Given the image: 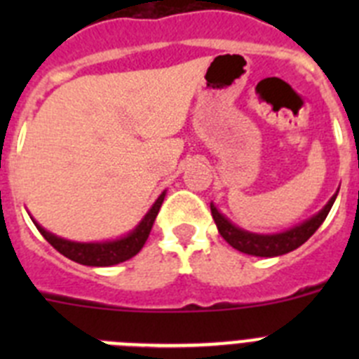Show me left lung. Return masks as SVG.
<instances>
[{
    "mask_svg": "<svg viewBox=\"0 0 359 359\" xmlns=\"http://www.w3.org/2000/svg\"><path fill=\"white\" fill-rule=\"evenodd\" d=\"M336 196H338V192L329 199L327 205H325L318 214H315L313 217L304 221V223L297 224V226L290 228V230L278 231V233H253V231L243 230V228L236 226V224L231 223L230 219L224 217V215L217 210V207H215L214 203H210V210L219 233H221V237L230 244L231 248L255 257H278L284 255V253L293 252L298 246H302V244L318 230L320 224L325 221L329 210H331V207L334 205Z\"/></svg>",
    "mask_w": 359,
    "mask_h": 359,
    "instance_id": "1",
    "label": "left lung"
}]
</instances>
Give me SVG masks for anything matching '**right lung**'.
Returning <instances> with one entry per match:
<instances>
[{
    "mask_svg": "<svg viewBox=\"0 0 359 359\" xmlns=\"http://www.w3.org/2000/svg\"><path fill=\"white\" fill-rule=\"evenodd\" d=\"M165 194H167V192L163 190V192L158 196L156 201L152 203V207L149 208V212L144 215V219H142L140 223L136 224L135 230L129 231L128 236L118 237V239L113 241H102V243H77V241H68L55 236L52 231L44 230L36 219H32V221H34V224L37 226V230L41 231V236L48 241L57 252L62 253V255L68 257V259H72V261L84 266H97V268H102V266H115L123 261H128L131 257H135L136 253L144 248L145 241H147L149 233H151L152 224H154V219H156L158 212H160Z\"/></svg>",
    "mask_w": 359,
    "mask_h": 359,
    "instance_id": "add662e5",
    "label": "right lung"
}]
</instances>
